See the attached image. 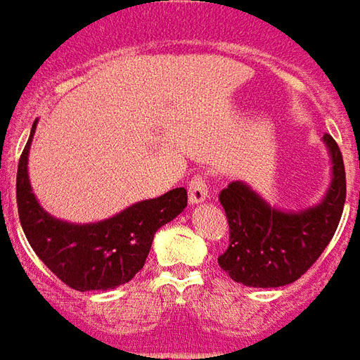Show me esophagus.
<instances>
[{
  "instance_id": "34e87169",
  "label": "esophagus",
  "mask_w": 360,
  "mask_h": 360,
  "mask_svg": "<svg viewBox=\"0 0 360 360\" xmlns=\"http://www.w3.org/2000/svg\"><path fill=\"white\" fill-rule=\"evenodd\" d=\"M188 191V202L191 204H200L208 198V183H206V177L204 175H195L193 179L188 181L187 185Z\"/></svg>"
}]
</instances>
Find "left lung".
<instances>
[{
    "mask_svg": "<svg viewBox=\"0 0 360 360\" xmlns=\"http://www.w3.org/2000/svg\"><path fill=\"white\" fill-rule=\"evenodd\" d=\"M322 141L332 160V181L314 206L281 210L243 181H231L219 193L229 224V247L218 264L233 281L247 287L289 285L316 262L332 241L347 188L338 142L330 134H324Z\"/></svg>",
    "mask_w": 360,
    "mask_h": 360,
    "instance_id": "8db88e82",
    "label": "left lung"
}]
</instances>
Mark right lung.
Returning a JSON list of instances; mask_svg holds the SVG:
<instances>
[{"label":"right lung","mask_w":360,"mask_h":360,"mask_svg":"<svg viewBox=\"0 0 360 360\" xmlns=\"http://www.w3.org/2000/svg\"><path fill=\"white\" fill-rule=\"evenodd\" d=\"M36 119L17 169V208L22 231L38 258L77 291L115 289L134 278L146 262L154 235L187 208V191L141 200L108 219L71 224L44 210L28 179V152Z\"/></svg>","instance_id":"obj_1"}]
</instances>
